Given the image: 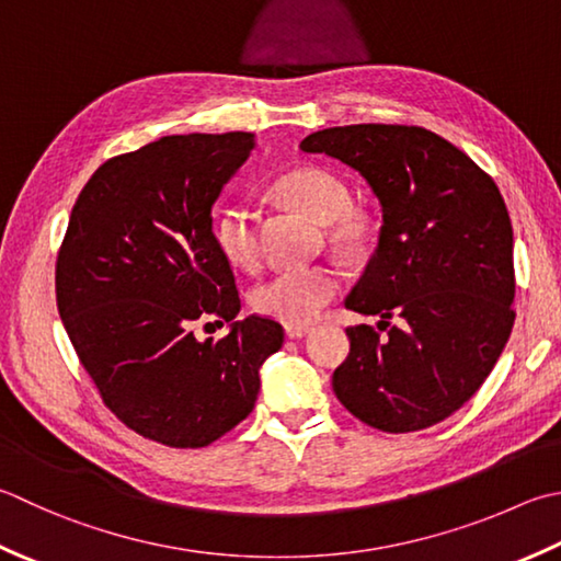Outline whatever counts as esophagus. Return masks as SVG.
Listing matches in <instances>:
<instances>
[{"label": "esophagus", "mask_w": 561, "mask_h": 561, "mask_svg": "<svg viewBox=\"0 0 561 561\" xmlns=\"http://www.w3.org/2000/svg\"><path fill=\"white\" fill-rule=\"evenodd\" d=\"M284 331H287V335L294 340V337H304L306 333L313 331L311 323H287L284 325Z\"/></svg>", "instance_id": "esophagus-1"}]
</instances>
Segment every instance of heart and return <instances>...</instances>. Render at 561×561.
Instances as JSON below:
<instances>
[{"mask_svg": "<svg viewBox=\"0 0 561 561\" xmlns=\"http://www.w3.org/2000/svg\"><path fill=\"white\" fill-rule=\"evenodd\" d=\"M279 194L318 224H333V238L343 248H359L369 236L367 218L350 208V192L335 174L321 168H299L284 174ZM216 245L233 267L255 270L260 262L257 216L248 204H230L216 221ZM340 289L337 270L328 265L287 267L272 274L252 291L262 316L284 323H309Z\"/></svg>", "mask_w": 561, "mask_h": 561, "instance_id": "1", "label": "heart"}]
</instances>
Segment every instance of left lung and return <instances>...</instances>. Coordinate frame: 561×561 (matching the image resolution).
Here are the masks:
<instances>
[{
    "mask_svg": "<svg viewBox=\"0 0 561 561\" xmlns=\"http://www.w3.org/2000/svg\"><path fill=\"white\" fill-rule=\"evenodd\" d=\"M299 148L359 172L381 206L377 250L345 306L379 316L387 335L347 328L335 397L383 433L445 421L491 375L515 321L513 228L499 186L421 126H335Z\"/></svg>",
    "mask_w": 561,
    "mask_h": 561,
    "instance_id": "1",
    "label": "left lung"
}]
</instances>
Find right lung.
I'll return each mask as SVG.
<instances>
[{"label":"right lung","instance_id":"obj_1","mask_svg":"<svg viewBox=\"0 0 561 561\" xmlns=\"http://www.w3.org/2000/svg\"><path fill=\"white\" fill-rule=\"evenodd\" d=\"M255 134L164 136L106 160L77 196L55 291L70 343L130 431L206 447L248 419L260 367L284 343L248 316L214 236V204L255 150ZM229 323L221 341L195 337Z\"/></svg>","mask_w":561,"mask_h":561}]
</instances>
